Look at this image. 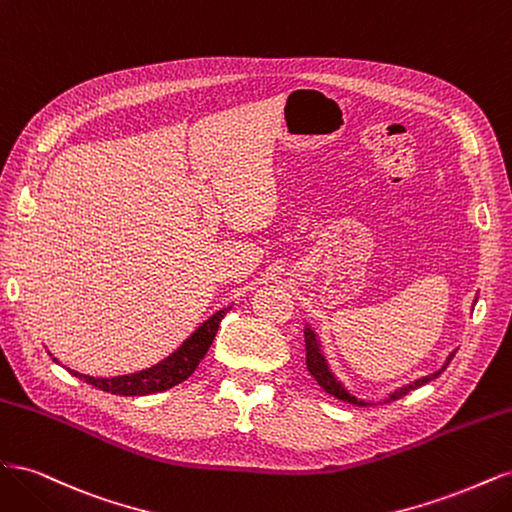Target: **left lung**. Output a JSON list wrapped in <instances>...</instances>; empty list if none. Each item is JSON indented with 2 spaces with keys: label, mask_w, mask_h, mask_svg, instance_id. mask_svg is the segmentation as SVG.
<instances>
[{
  "label": "left lung",
  "mask_w": 512,
  "mask_h": 512,
  "mask_svg": "<svg viewBox=\"0 0 512 512\" xmlns=\"http://www.w3.org/2000/svg\"><path fill=\"white\" fill-rule=\"evenodd\" d=\"M476 303V301H474ZM453 356H455V352H451L448 354V359H446V363L442 365V369H438L436 374H429V376H425V378H418V380H414L412 384H408V386H401V389H397L395 393H391L389 395V399H384V401H395V399H399V397H404V395H408L410 391H414V389H418V386H423V384H427V382H431V380H436L442 371L448 367V363L453 361ZM305 363H307V369H309V374H312L314 378H316V382L322 386L324 391H327L329 395H333V397H337V399H342V401H348V404H354V406H369V401H363V399H356L354 395H350L342 384H339V380L331 374V369H329V365H327V359H324V354L320 352V344H318V339H316V333L312 331V329H305Z\"/></svg>",
  "instance_id": "left-lung-1"
}]
</instances>
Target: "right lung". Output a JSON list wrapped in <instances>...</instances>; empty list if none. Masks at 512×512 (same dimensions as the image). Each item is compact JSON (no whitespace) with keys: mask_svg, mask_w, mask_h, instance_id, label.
Masks as SVG:
<instances>
[{"mask_svg":"<svg viewBox=\"0 0 512 512\" xmlns=\"http://www.w3.org/2000/svg\"><path fill=\"white\" fill-rule=\"evenodd\" d=\"M228 312H230V307H224V309H220V312H215L209 320L200 324V327L188 339H185V342L173 354L166 356V359L160 361L158 365L138 371V374L117 376V378H94V376L76 374V371H72V369H68V371L76 378H81V380L89 382L91 386H96V389H100V391L123 395V397L151 395V393H162L166 389H173V386H177L185 378H190L196 371L198 363L205 359V354L215 339V333H218V329H220V322Z\"/></svg>","mask_w":512,"mask_h":512,"instance_id":"obj_1","label":"right lung"}]
</instances>
